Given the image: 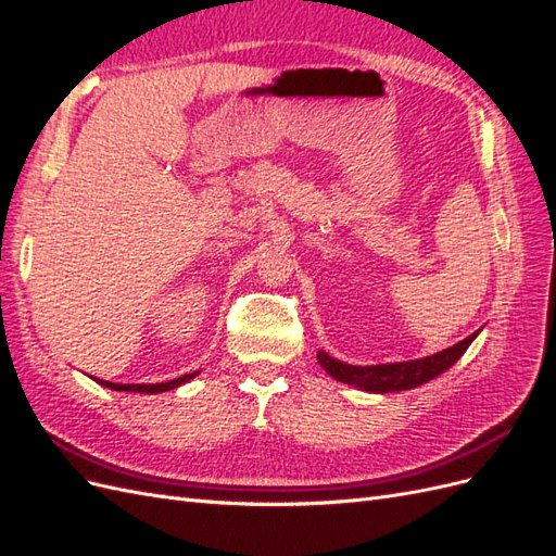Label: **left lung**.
I'll return each mask as SVG.
<instances>
[{
    "instance_id": "8db88e82",
    "label": "left lung",
    "mask_w": 556,
    "mask_h": 556,
    "mask_svg": "<svg viewBox=\"0 0 556 556\" xmlns=\"http://www.w3.org/2000/svg\"><path fill=\"white\" fill-rule=\"evenodd\" d=\"M476 336H478V331L470 333L468 339L459 341L457 345H452L443 352H435V355H431V357L410 359V362H394V364H378V366H352L341 359L329 357L325 350L317 352V362L333 380H341L345 384L357 387V390L374 392V394L403 392V390H413V387H419L433 378H439L443 371H447V368L464 355L466 348L473 343Z\"/></svg>"
}]
</instances>
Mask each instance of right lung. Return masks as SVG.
Returning a JSON list of instances; mask_svg holds the SVG:
<instances>
[{
  "mask_svg": "<svg viewBox=\"0 0 556 556\" xmlns=\"http://www.w3.org/2000/svg\"><path fill=\"white\" fill-rule=\"evenodd\" d=\"M199 371L194 374H185L176 380H169V382H153V384H117V382H106V380H97L99 384L109 387V390H115V392H139V394H160V392H169V390H176V387H180L182 382H188L197 376Z\"/></svg>",
  "mask_w": 556,
  "mask_h": 556,
  "instance_id": "add662e5",
  "label": "right lung"
}]
</instances>
